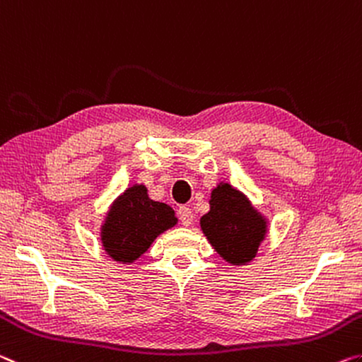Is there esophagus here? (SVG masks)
<instances>
[{
	"mask_svg": "<svg viewBox=\"0 0 362 362\" xmlns=\"http://www.w3.org/2000/svg\"><path fill=\"white\" fill-rule=\"evenodd\" d=\"M177 218H180L182 226H189V224H192L194 213L191 211V209H187V206H180V210H177Z\"/></svg>",
	"mask_w": 362,
	"mask_h": 362,
	"instance_id": "1",
	"label": "esophagus"
}]
</instances>
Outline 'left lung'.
Instances as JSON below:
<instances>
[{
	"label": "left lung",
	"instance_id": "obj_1",
	"mask_svg": "<svg viewBox=\"0 0 362 362\" xmlns=\"http://www.w3.org/2000/svg\"><path fill=\"white\" fill-rule=\"evenodd\" d=\"M200 226L215 250L233 264H245L264 239L266 221L237 189L220 185L213 189L210 211Z\"/></svg>",
	"mask_w": 362,
	"mask_h": 362
}]
</instances>
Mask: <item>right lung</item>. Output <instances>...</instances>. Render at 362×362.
Listing matches in <instances>:
<instances>
[{"mask_svg": "<svg viewBox=\"0 0 362 362\" xmlns=\"http://www.w3.org/2000/svg\"><path fill=\"white\" fill-rule=\"evenodd\" d=\"M176 216L171 206L153 202L144 186L127 189L112 206L100 233L105 252L117 262L132 263L156 240L173 228Z\"/></svg>", "mask_w": 362, "mask_h": 362, "instance_id": "right-lung-1", "label": "right lung"}]
</instances>
